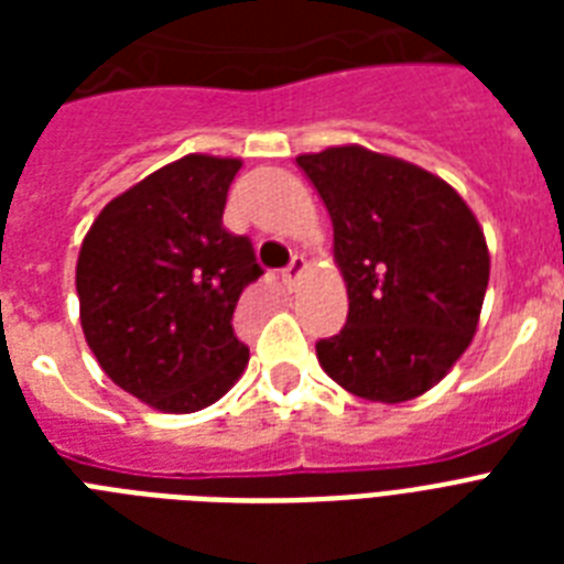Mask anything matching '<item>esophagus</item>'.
<instances>
[{"instance_id":"1","label":"esophagus","mask_w":564,"mask_h":564,"mask_svg":"<svg viewBox=\"0 0 564 564\" xmlns=\"http://www.w3.org/2000/svg\"><path fill=\"white\" fill-rule=\"evenodd\" d=\"M304 272H307V260L301 254H295L292 257V263L281 272V281L286 283V290H295L301 283V278H304Z\"/></svg>"}]
</instances>
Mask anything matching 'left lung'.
I'll use <instances>...</instances> for the list:
<instances>
[{
	"label": "left lung",
	"instance_id": "left-lung-1",
	"mask_svg": "<svg viewBox=\"0 0 564 564\" xmlns=\"http://www.w3.org/2000/svg\"><path fill=\"white\" fill-rule=\"evenodd\" d=\"M334 221L348 322L316 345L330 380L403 403L442 380L477 334L489 246L447 181L366 145L299 154Z\"/></svg>",
	"mask_w": 564,
	"mask_h": 564
}]
</instances>
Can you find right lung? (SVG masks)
<instances>
[{
    "instance_id": "right-lung-1",
    "label": "right lung",
    "mask_w": 564,
    "mask_h": 564,
    "mask_svg": "<svg viewBox=\"0 0 564 564\" xmlns=\"http://www.w3.org/2000/svg\"><path fill=\"white\" fill-rule=\"evenodd\" d=\"M239 158L187 154L110 198L78 251L84 339L101 371L161 412H198L237 383L234 310L257 265L221 225Z\"/></svg>"
}]
</instances>
